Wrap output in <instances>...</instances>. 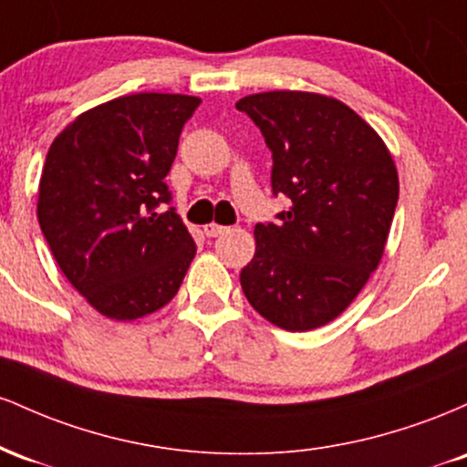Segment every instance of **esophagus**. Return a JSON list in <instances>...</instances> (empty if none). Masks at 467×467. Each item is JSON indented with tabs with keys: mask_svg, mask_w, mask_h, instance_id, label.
Segmentation results:
<instances>
[{
	"mask_svg": "<svg viewBox=\"0 0 467 467\" xmlns=\"http://www.w3.org/2000/svg\"><path fill=\"white\" fill-rule=\"evenodd\" d=\"M226 226H219V223H206L203 226V233H206V237H219V234L226 233Z\"/></svg>",
	"mask_w": 467,
	"mask_h": 467,
	"instance_id": "34e87169",
	"label": "esophagus"
}]
</instances>
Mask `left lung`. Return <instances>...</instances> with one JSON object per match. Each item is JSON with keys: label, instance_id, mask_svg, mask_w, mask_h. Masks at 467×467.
Here are the masks:
<instances>
[{"label": "left lung", "instance_id": "1", "mask_svg": "<svg viewBox=\"0 0 467 467\" xmlns=\"http://www.w3.org/2000/svg\"><path fill=\"white\" fill-rule=\"evenodd\" d=\"M272 151V189L292 206L254 226L241 270L252 307L285 331L318 329L345 312L382 261L400 197L379 133L334 96L296 89L237 103Z\"/></svg>", "mask_w": 467, "mask_h": 467}]
</instances>
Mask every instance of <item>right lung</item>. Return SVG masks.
Masks as SVG:
<instances>
[{
  "instance_id": "obj_1",
  "label": "right lung",
  "mask_w": 467,
  "mask_h": 467,
  "mask_svg": "<svg viewBox=\"0 0 467 467\" xmlns=\"http://www.w3.org/2000/svg\"><path fill=\"white\" fill-rule=\"evenodd\" d=\"M202 99L140 92L83 111L55 138L36 219L61 272L99 314L136 320L178 294L195 241L169 202L180 133Z\"/></svg>"
}]
</instances>
